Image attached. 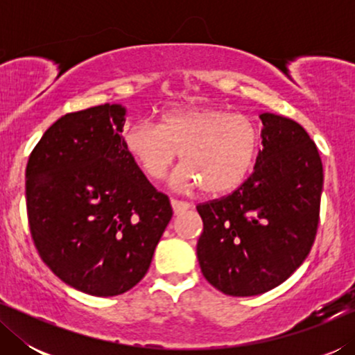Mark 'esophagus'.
<instances>
[{
    "label": "esophagus",
    "mask_w": 355,
    "mask_h": 355,
    "mask_svg": "<svg viewBox=\"0 0 355 355\" xmlns=\"http://www.w3.org/2000/svg\"><path fill=\"white\" fill-rule=\"evenodd\" d=\"M171 207H173L174 215H181V213H184L186 210H189V208H191V205H189L187 202L176 200V198H171Z\"/></svg>",
    "instance_id": "1"
}]
</instances>
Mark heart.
I'll return each instance as SVG.
<instances>
[{"label": "heart", "mask_w": 355, "mask_h": 355, "mask_svg": "<svg viewBox=\"0 0 355 355\" xmlns=\"http://www.w3.org/2000/svg\"><path fill=\"white\" fill-rule=\"evenodd\" d=\"M260 134L249 116L221 106H191L164 113L159 124L142 119L124 134V147L145 176L158 181L181 155L173 176L179 189L203 187L223 196L244 182L259 152Z\"/></svg>", "instance_id": "heart-1"}]
</instances>
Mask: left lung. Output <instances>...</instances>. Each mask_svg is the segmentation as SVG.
Returning <instances> with one entry per match:
<instances>
[{
  "mask_svg": "<svg viewBox=\"0 0 355 355\" xmlns=\"http://www.w3.org/2000/svg\"><path fill=\"white\" fill-rule=\"evenodd\" d=\"M254 173L230 196L198 203L197 259L223 294L247 297L276 288L307 259L320 220L323 164L302 125L260 114Z\"/></svg>",
  "mask_w": 355,
  "mask_h": 355,
  "instance_id": "obj_1",
  "label": "left lung"
}]
</instances>
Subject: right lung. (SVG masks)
Masks as SVG:
<instances>
[{"instance_id":"obj_1","label":"right lung","mask_w":355,"mask_h":355,"mask_svg":"<svg viewBox=\"0 0 355 355\" xmlns=\"http://www.w3.org/2000/svg\"><path fill=\"white\" fill-rule=\"evenodd\" d=\"M125 108L67 113L43 134L26 169L27 216L42 260L77 291L111 297L152 263L173 208L124 147Z\"/></svg>"}]
</instances>
